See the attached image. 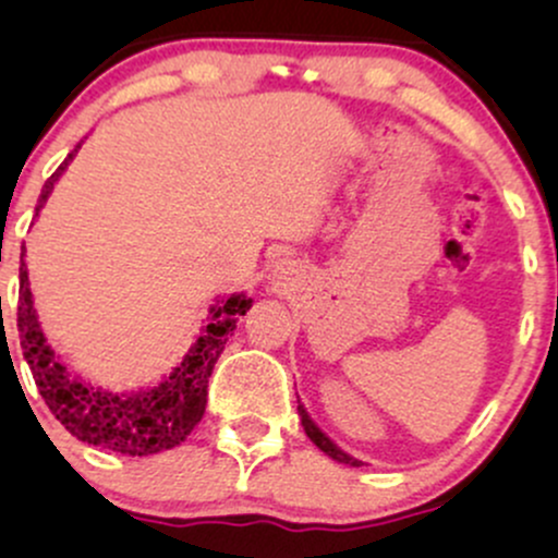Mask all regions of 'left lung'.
<instances>
[{"label": "left lung", "instance_id": "1", "mask_svg": "<svg viewBox=\"0 0 558 558\" xmlns=\"http://www.w3.org/2000/svg\"><path fill=\"white\" fill-rule=\"evenodd\" d=\"M299 417H301V425H304V433L310 435V440H312V444H315V446L319 448V451H325V453H328L330 459H336V462H341V464L362 466L360 459L349 457V453L341 451V448H338L336 444H332V440L328 438V435H325L323 430H319V427L315 425V422L310 420V414H306V409L301 407V403H299Z\"/></svg>", "mask_w": 558, "mask_h": 558}]
</instances>
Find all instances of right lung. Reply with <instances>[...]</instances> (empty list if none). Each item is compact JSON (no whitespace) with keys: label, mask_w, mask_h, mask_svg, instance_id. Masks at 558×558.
Segmentation results:
<instances>
[{"label":"right lung","mask_w":558,"mask_h":558,"mask_svg":"<svg viewBox=\"0 0 558 558\" xmlns=\"http://www.w3.org/2000/svg\"><path fill=\"white\" fill-rule=\"evenodd\" d=\"M75 151L68 155L54 175L44 183L36 215L47 196L52 194L54 183L60 181ZM248 306H252V299H246L243 293H233L222 304H215L209 310L213 315L209 325L191 345L183 362L162 383L149 390L120 396L78 380L57 360L52 345L38 328L25 262L21 267V296H17V332H21L23 356L34 373L38 393L70 435L88 446L107 448V451L125 453V457H149V453L181 446L202 422L204 407H207L209 375L226 349L228 336L235 330L239 317L246 315Z\"/></svg>","instance_id":"1"}]
</instances>
